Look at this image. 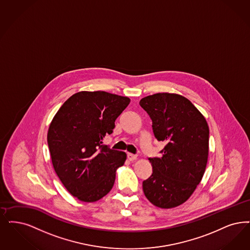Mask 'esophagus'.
Returning a JSON list of instances; mask_svg holds the SVG:
<instances>
[{"instance_id":"esophagus-1","label":"esophagus","mask_w":250,"mask_h":250,"mask_svg":"<svg viewBox=\"0 0 250 250\" xmlns=\"http://www.w3.org/2000/svg\"><path fill=\"white\" fill-rule=\"evenodd\" d=\"M127 159L129 161H134L137 159V155L136 154H133V153H127Z\"/></svg>"}]
</instances>
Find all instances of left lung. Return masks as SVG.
I'll use <instances>...</instances> for the list:
<instances>
[{"mask_svg":"<svg viewBox=\"0 0 250 250\" xmlns=\"http://www.w3.org/2000/svg\"><path fill=\"white\" fill-rule=\"evenodd\" d=\"M140 105L151 119L155 139L167 142L161 157L149 158L152 174L142 182L144 194L158 208H176L190 198L204 176L208 123L190 100L177 94H154Z\"/></svg>","mask_w":250,"mask_h":250,"instance_id":"8db88e82","label":"left lung"}]
</instances>
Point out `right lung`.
<instances>
[{
  "label": "right lung",
  "mask_w": 250,
  "mask_h": 250,
  "mask_svg": "<svg viewBox=\"0 0 250 250\" xmlns=\"http://www.w3.org/2000/svg\"><path fill=\"white\" fill-rule=\"evenodd\" d=\"M129 102L104 91H82L66 100L51 122L47 143L54 169L80 201L96 202L111 190L126 154L102 141Z\"/></svg>",
  "instance_id": "1"
}]
</instances>
